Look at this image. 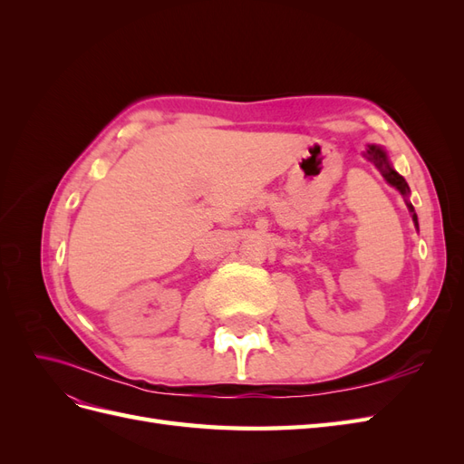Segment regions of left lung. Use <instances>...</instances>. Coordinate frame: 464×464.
I'll use <instances>...</instances> for the list:
<instances>
[{
	"mask_svg": "<svg viewBox=\"0 0 464 464\" xmlns=\"http://www.w3.org/2000/svg\"><path fill=\"white\" fill-rule=\"evenodd\" d=\"M366 159L372 160V162L377 166V170L382 172V176L387 179V184H391L392 188L401 191V195H402L404 201H406V207H409V210L412 213V220H414V224H416V228H418V217H416V213H414V207L409 203L411 188H409V184H406V181H404V178L395 170V168L391 166L387 152H385L382 147H379V145H368Z\"/></svg>",
	"mask_w": 464,
	"mask_h": 464,
	"instance_id": "obj_1",
	"label": "left lung"
}]
</instances>
